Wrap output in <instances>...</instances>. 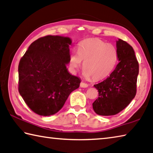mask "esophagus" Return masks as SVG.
I'll return each mask as SVG.
<instances>
[{
	"mask_svg": "<svg viewBox=\"0 0 153 153\" xmlns=\"http://www.w3.org/2000/svg\"><path fill=\"white\" fill-rule=\"evenodd\" d=\"M80 86L81 88H86V87H88V85L86 84V83H85V82H80Z\"/></svg>",
	"mask_w": 153,
	"mask_h": 153,
	"instance_id": "esophagus-1",
	"label": "esophagus"
}]
</instances>
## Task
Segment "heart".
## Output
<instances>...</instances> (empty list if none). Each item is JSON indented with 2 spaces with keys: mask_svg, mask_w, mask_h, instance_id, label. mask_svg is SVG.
I'll return each mask as SVG.
<instances>
[{
  "mask_svg": "<svg viewBox=\"0 0 153 153\" xmlns=\"http://www.w3.org/2000/svg\"><path fill=\"white\" fill-rule=\"evenodd\" d=\"M118 53L114 46L107 45L99 39H90L80 42L77 53L70 55V66L74 72L83 63V76L86 79L100 80L111 74L116 66Z\"/></svg>",
  "mask_w": 153,
  "mask_h": 153,
  "instance_id": "obj_1",
  "label": "heart"
}]
</instances>
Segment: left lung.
I'll list each match as a JSON object with an SVG mask.
<instances>
[{
    "label": "left lung",
    "mask_w": 153,
    "mask_h": 153,
    "mask_svg": "<svg viewBox=\"0 0 153 153\" xmlns=\"http://www.w3.org/2000/svg\"><path fill=\"white\" fill-rule=\"evenodd\" d=\"M118 63L110 76L94 85L99 97L93 103L97 114L111 116L117 114L127 106L137 93L138 62L133 48L127 42L117 41Z\"/></svg>",
    "instance_id": "8db88e82"
}]
</instances>
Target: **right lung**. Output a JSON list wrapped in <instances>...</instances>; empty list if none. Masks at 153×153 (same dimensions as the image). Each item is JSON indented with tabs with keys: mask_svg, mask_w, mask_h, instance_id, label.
Instances as JSON below:
<instances>
[{
	"mask_svg": "<svg viewBox=\"0 0 153 153\" xmlns=\"http://www.w3.org/2000/svg\"><path fill=\"white\" fill-rule=\"evenodd\" d=\"M68 37L48 35L29 46L19 62V91L32 111L41 116L59 112L81 80L67 68Z\"/></svg>",
	"mask_w": 153,
	"mask_h": 153,
	"instance_id": "right-lung-1",
	"label": "right lung"
}]
</instances>
